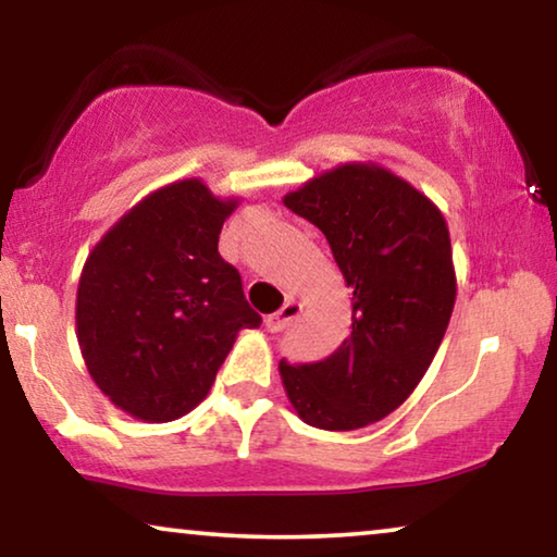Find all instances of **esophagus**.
<instances>
[{"label":"esophagus","mask_w":557,"mask_h":557,"mask_svg":"<svg viewBox=\"0 0 557 557\" xmlns=\"http://www.w3.org/2000/svg\"><path fill=\"white\" fill-rule=\"evenodd\" d=\"M299 314H301V304L296 299H288L284 307L276 311V314L265 317V330H269V332H284L286 326H292V322Z\"/></svg>","instance_id":"1"}]
</instances>
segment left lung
Instances as JSON below:
<instances>
[{
    "mask_svg": "<svg viewBox=\"0 0 557 557\" xmlns=\"http://www.w3.org/2000/svg\"><path fill=\"white\" fill-rule=\"evenodd\" d=\"M324 233L352 292V332L326 360L278 372L304 423L355 431L393 413L429 370L456 301L441 210L377 164H342L284 197Z\"/></svg>",
    "mask_w": 557,
    "mask_h": 557,
    "instance_id": "8db88e82",
    "label": "left lung"
}]
</instances>
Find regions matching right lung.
<instances>
[{
	"label": "right lung",
	"mask_w": 557,
	"mask_h": 557,
	"mask_svg": "<svg viewBox=\"0 0 557 557\" xmlns=\"http://www.w3.org/2000/svg\"><path fill=\"white\" fill-rule=\"evenodd\" d=\"M238 200L180 180L134 205L83 265L75 326L94 383L149 423L189 413L210 393L240 330L261 317L218 253Z\"/></svg>",
	"instance_id": "1"
}]
</instances>
